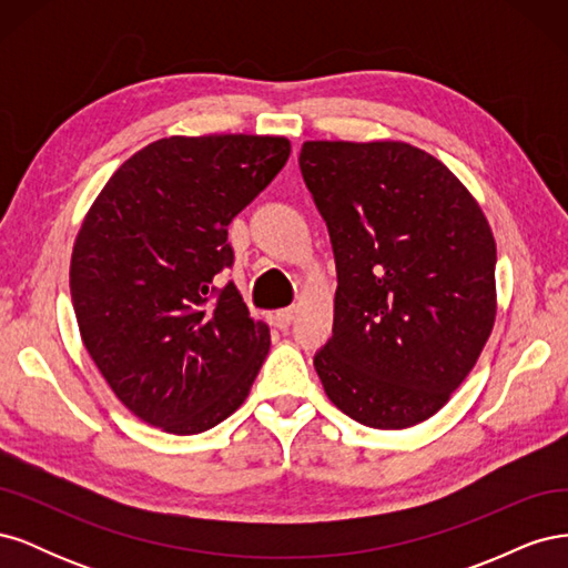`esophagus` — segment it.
<instances>
[{"label": "esophagus", "instance_id": "1", "mask_svg": "<svg viewBox=\"0 0 568 568\" xmlns=\"http://www.w3.org/2000/svg\"><path fill=\"white\" fill-rule=\"evenodd\" d=\"M294 320H296V311H294V307H284V311L274 313V324H277L280 329H284V332L288 329L291 324H294Z\"/></svg>", "mask_w": 568, "mask_h": 568}]
</instances>
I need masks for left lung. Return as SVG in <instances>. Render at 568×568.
Instances as JSON below:
<instances>
[{
  "label": "left lung",
  "instance_id": "1",
  "mask_svg": "<svg viewBox=\"0 0 568 568\" xmlns=\"http://www.w3.org/2000/svg\"><path fill=\"white\" fill-rule=\"evenodd\" d=\"M301 173L329 227L334 334L315 355L351 419L398 432L467 379L497 315L495 236L448 165L407 142H305Z\"/></svg>",
  "mask_w": 568,
  "mask_h": 568
}]
</instances>
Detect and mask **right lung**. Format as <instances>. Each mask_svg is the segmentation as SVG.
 I'll return each instance as SVG.
<instances>
[{
    "label": "right lung",
    "instance_id": "1",
    "mask_svg": "<svg viewBox=\"0 0 568 568\" xmlns=\"http://www.w3.org/2000/svg\"><path fill=\"white\" fill-rule=\"evenodd\" d=\"M274 134H173L120 165L71 255L80 338L134 417L194 436L244 405L270 351L234 284L230 222L288 161Z\"/></svg>",
    "mask_w": 568,
    "mask_h": 568
}]
</instances>
